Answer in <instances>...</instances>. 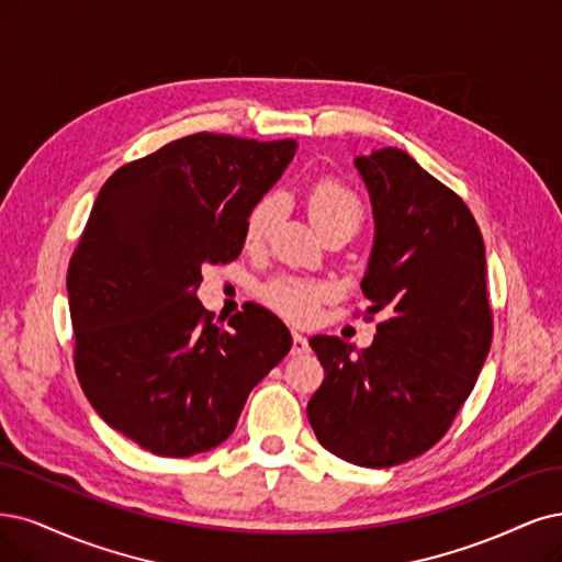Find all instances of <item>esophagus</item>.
Segmentation results:
<instances>
[{"instance_id":"esophagus-1","label":"esophagus","mask_w":562,"mask_h":562,"mask_svg":"<svg viewBox=\"0 0 562 562\" xmlns=\"http://www.w3.org/2000/svg\"><path fill=\"white\" fill-rule=\"evenodd\" d=\"M308 351V341L304 335L300 333H293V356H302Z\"/></svg>"}]
</instances>
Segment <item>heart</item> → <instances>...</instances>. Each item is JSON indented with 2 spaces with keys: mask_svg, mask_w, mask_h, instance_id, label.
I'll return each instance as SVG.
<instances>
[{
  "mask_svg": "<svg viewBox=\"0 0 562 562\" xmlns=\"http://www.w3.org/2000/svg\"><path fill=\"white\" fill-rule=\"evenodd\" d=\"M283 198L279 192H269L248 211L244 223V244L248 248H258L269 237V232L283 216ZM308 214L321 235L335 227H353L362 223V202L356 192L333 179L318 181L308 192ZM327 297V288L314 281H304L295 277H283L265 288V300L274 306L279 314L295 323L312 321L318 312L321 302Z\"/></svg>",
  "mask_w": 562,
  "mask_h": 562,
  "instance_id": "1",
  "label": "heart"
}]
</instances>
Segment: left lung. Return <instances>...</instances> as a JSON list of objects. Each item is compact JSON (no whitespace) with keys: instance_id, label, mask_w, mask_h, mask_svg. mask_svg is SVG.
<instances>
[{"instance_id":"8db88e82","label":"left lung","mask_w":562,"mask_h":562,"mask_svg":"<svg viewBox=\"0 0 562 562\" xmlns=\"http://www.w3.org/2000/svg\"><path fill=\"white\" fill-rule=\"evenodd\" d=\"M374 246L362 277L372 346L308 339L325 379L306 404L321 447L393 468L447 435L491 351L486 248L468 204L400 148L358 156Z\"/></svg>"}]
</instances>
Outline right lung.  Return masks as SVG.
I'll return each instance as SVG.
<instances>
[{
  "label": "right lung",
  "mask_w": 562,
  "mask_h": 562,
  "mask_svg": "<svg viewBox=\"0 0 562 562\" xmlns=\"http://www.w3.org/2000/svg\"><path fill=\"white\" fill-rule=\"evenodd\" d=\"M295 150L198 132L115 169L92 204L67 272L76 374L94 412L150 453L218 447L293 346L258 304L216 325L198 288L204 265L239 258L248 211Z\"/></svg>",
  "instance_id": "1"
}]
</instances>
